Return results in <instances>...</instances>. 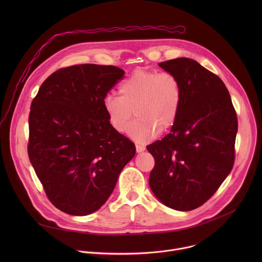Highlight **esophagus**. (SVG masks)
<instances>
[{"mask_svg": "<svg viewBox=\"0 0 262 262\" xmlns=\"http://www.w3.org/2000/svg\"><path fill=\"white\" fill-rule=\"evenodd\" d=\"M136 150H137V152H142V151H144L145 150V147L144 146H142V145H136Z\"/></svg>", "mask_w": 262, "mask_h": 262, "instance_id": "esophagus-1", "label": "esophagus"}]
</instances>
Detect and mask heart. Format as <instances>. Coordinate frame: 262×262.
Segmentation results:
<instances>
[{
	"instance_id": "b5f03b06",
	"label": "heart",
	"mask_w": 262,
	"mask_h": 262,
	"mask_svg": "<svg viewBox=\"0 0 262 262\" xmlns=\"http://www.w3.org/2000/svg\"><path fill=\"white\" fill-rule=\"evenodd\" d=\"M120 96L108 94L103 107L108 121L123 133L134 114L128 135L138 142L152 139L159 132L169 130L175 123L182 97L181 84L172 72L138 69L119 87Z\"/></svg>"
}]
</instances>
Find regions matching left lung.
<instances>
[{"mask_svg": "<svg viewBox=\"0 0 262 262\" xmlns=\"http://www.w3.org/2000/svg\"><path fill=\"white\" fill-rule=\"evenodd\" d=\"M159 65L178 78L182 97L171 133L147 146L155 158L149 185L166 206L189 211L204 204L232 170L236 112L225 84L197 61Z\"/></svg>", "mask_w": 262, "mask_h": 262, "instance_id": "obj_1", "label": "left lung"}]
</instances>
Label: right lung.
Instances as JSON below:
<instances>
[{"label":"right lung","instance_id":"right-lung-1","mask_svg":"<svg viewBox=\"0 0 262 262\" xmlns=\"http://www.w3.org/2000/svg\"><path fill=\"white\" fill-rule=\"evenodd\" d=\"M123 76L113 65L60 68L31 103L28 156L47 197L63 212L99 209L135 157V144L113 128L103 107Z\"/></svg>","mask_w":262,"mask_h":262}]
</instances>
